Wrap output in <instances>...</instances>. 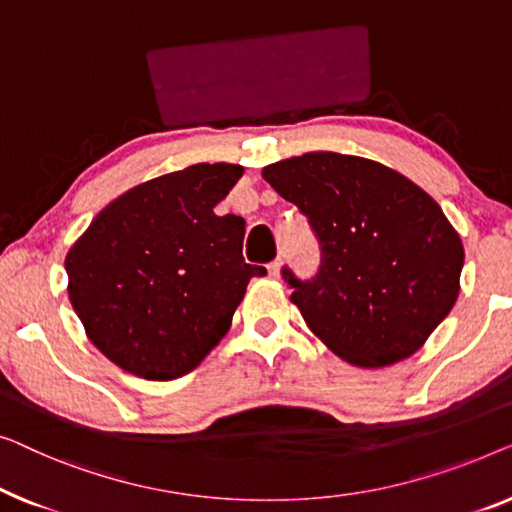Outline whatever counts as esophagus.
<instances>
[{
	"mask_svg": "<svg viewBox=\"0 0 512 512\" xmlns=\"http://www.w3.org/2000/svg\"><path fill=\"white\" fill-rule=\"evenodd\" d=\"M280 264H283V259H280V257H276V259H273V262L269 264V273H271V276H278V273H280Z\"/></svg>",
	"mask_w": 512,
	"mask_h": 512,
	"instance_id": "1",
	"label": "esophagus"
}]
</instances>
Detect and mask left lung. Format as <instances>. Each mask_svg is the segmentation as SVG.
<instances>
[{
  "instance_id": "8db88e82",
  "label": "left lung",
  "mask_w": 512,
  "mask_h": 512,
  "mask_svg": "<svg viewBox=\"0 0 512 512\" xmlns=\"http://www.w3.org/2000/svg\"><path fill=\"white\" fill-rule=\"evenodd\" d=\"M264 181L308 218L320 269H283L292 304L331 352L390 366L422 348L455 306L464 248L441 206L406 176L355 155L306 153Z\"/></svg>"
}]
</instances>
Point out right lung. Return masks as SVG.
<instances>
[{
    "instance_id": "obj_1",
    "label": "right lung",
    "mask_w": 512,
    "mask_h": 512,
    "mask_svg": "<svg viewBox=\"0 0 512 512\" xmlns=\"http://www.w3.org/2000/svg\"><path fill=\"white\" fill-rule=\"evenodd\" d=\"M239 164H192L122 194L71 246L69 301L88 338L120 369L174 380L199 366L232 325L253 276L241 215L213 208Z\"/></svg>"
}]
</instances>
